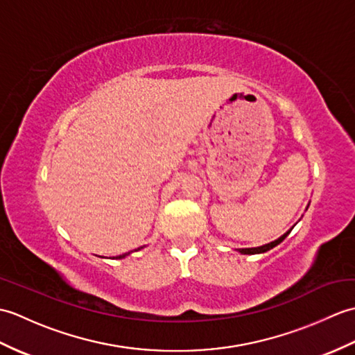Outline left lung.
<instances>
[{
	"label": "left lung",
	"instance_id": "obj_1",
	"mask_svg": "<svg viewBox=\"0 0 355 355\" xmlns=\"http://www.w3.org/2000/svg\"><path fill=\"white\" fill-rule=\"evenodd\" d=\"M310 206V205H308ZM308 206H306V209H308ZM294 227V225H293ZM293 227L288 230V232H285L282 236H279L277 239H275V241H271V243H268V244H263V245H259V247H248V248H236V252H239L241 254H259V253H266V252H268V250H271V248L273 247H276L277 244H281L282 241L288 236V233L293 230Z\"/></svg>",
	"mask_w": 355,
	"mask_h": 355
}]
</instances>
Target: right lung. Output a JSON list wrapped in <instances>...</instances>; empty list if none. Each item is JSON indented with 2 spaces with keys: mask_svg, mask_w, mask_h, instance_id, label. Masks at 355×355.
Wrapping results in <instances>:
<instances>
[{
  "mask_svg": "<svg viewBox=\"0 0 355 355\" xmlns=\"http://www.w3.org/2000/svg\"><path fill=\"white\" fill-rule=\"evenodd\" d=\"M140 248H143V247H139V248H135V250L134 252H137V250H140ZM132 252H128V253H123V254H119V256H116V259H123V258H126V256L128 254H131ZM112 259H114V258H112Z\"/></svg>",
  "mask_w": 355,
  "mask_h": 355,
  "instance_id": "1",
  "label": "right lung"
}]
</instances>
